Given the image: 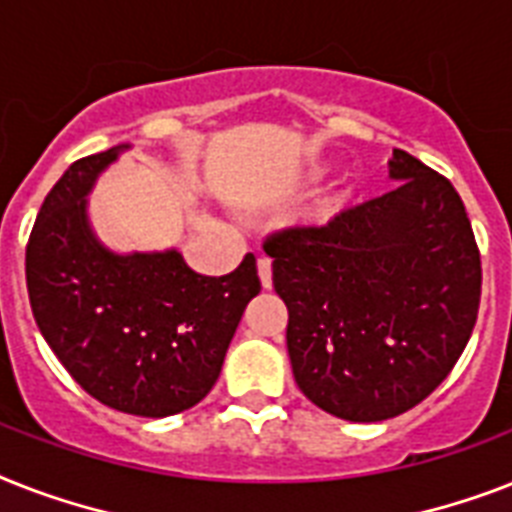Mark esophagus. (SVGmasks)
<instances>
[{"mask_svg":"<svg viewBox=\"0 0 512 512\" xmlns=\"http://www.w3.org/2000/svg\"><path fill=\"white\" fill-rule=\"evenodd\" d=\"M257 273H260L263 289H270V286H273V268H270L268 257H260V260H257Z\"/></svg>","mask_w":512,"mask_h":512,"instance_id":"esophagus-1","label":"esophagus"}]
</instances>
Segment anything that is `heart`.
<instances>
[{
  "instance_id": "heart-1",
  "label": "heart",
  "mask_w": 512,
  "mask_h": 512,
  "mask_svg": "<svg viewBox=\"0 0 512 512\" xmlns=\"http://www.w3.org/2000/svg\"><path fill=\"white\" fill-rule=\"evenodd\" d=\"M323 173H326V165H313L307 176H310V178H321ZM350 197H352V191L344 189L342 194H336V197L328 199L326 205H323V210H321V218H334V215L342 213L344 207H347V202H350Z\"/></svg>"
}]
</instances>
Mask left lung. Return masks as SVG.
<instances>
[{
	"label": "left lung",
	"mask_w": 512,
	"mask_h": 512,
	"mask_svg": "<svg viewBox=\"0 0 512 512\" xmlns=\"http://www.w3.org/2000/svg\"><path fill=\"white\" fill-rule=\"evenodd\" d=\"M397 189L326 226L268 236L289 310L286 350L307 400L352 423L423 402L476 326L481 257L455 186L394 149Z\"/></svg>",
	"instance_id": "8db88e82"
}]
</instances>
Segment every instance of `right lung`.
<instances>
[{"instance_id":"add662e5","label":"right lung","mask_w":512,"mask_h":512,"mask_svg":"<svg viewBox=\"0 0 512 512\" xmlns=\"http://www.w3.org/2000/svg\"><path fill=\"white\" fill-rule=\"evenodd\" d=\"M128 144L73 162L44 199L26 247L33 318L65 371L102 405L165 418L205 400L249 299L255 255L202 276L178 249L112 252L89 220V191Z\"/></svg>"}]
</instances>
